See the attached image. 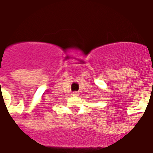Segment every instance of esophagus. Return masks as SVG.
I'll return each mask as SVG.
<instances>
[{"label":"esophagus","instance_id":"esophagus-1","mask_svg":"<svg viewBox=\"0 0 153 153\" xmlns=\"http://www.w3.org/2000/svg\"><path fill=\"white\" fill-rule=\"evenodd\" d=\"M72 95V96H78V95H79V94H78L77 92H73Z\"/></svg>","mask_w":153,"mask_h":153}]
</instances>
